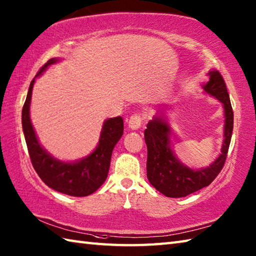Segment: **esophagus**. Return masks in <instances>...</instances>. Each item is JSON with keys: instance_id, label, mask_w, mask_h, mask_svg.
<instances>
[{"instance_id": "esophagus-1", "label": "esophagus", "mask_w": 256, "mask_h": 256, "mask_svg": "<svg viewBox=\"0 0 256 256\" xmlns=\"http://www.w3.org/2000/svg\"><path fill=\"white\" fill-rule=\"evenodd\" d=\"M143 123V118L140 114H133V116L128 120V128L131 130H138L140 128Z\"/></svg>"}]
</instances>
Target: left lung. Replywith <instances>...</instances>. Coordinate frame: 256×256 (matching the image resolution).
Returning <instances> with one entry per match:
<instances>
[{"mask_svg": "<svg viewBox=\"0 0 256 256\" xmlns=\"http://www.w3.org/2000/svg\"><path fill=\"white\" fill-rule=\"evenodd\" d=\"M209 81L202 86L206 94L218 99L224 108V140L221 154L212 164L192 170L178 160L170 146V126L165 114L155 116L144 132L148 146V179L166 197L180 198L202 189L214 180L224 167L233 131V111L224 78L218 70H210Z\"/></svg>", "mask_w": 256, "mask_h": 256, "instance_id": "8db88e82", "label": "left lung"}]
</instances>
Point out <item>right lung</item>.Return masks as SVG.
Listing matches in <instances>:
<instances>
[{
    "instance_id": "1",
    "label": "right lung",
    "mask_w": 256,
    "mask_h": 256,
    "mask_svg": "<svg viewBox=\"0 0 256 256\" xmlns=\"http://www.w3.org/2000/svg\"><path fill=\"white\" fill-rule=\"evenodd\" d=\"M59 59L52 58L37 72L30 84L28 94L22 111V125L32 165L38 176L48 187L74 197H86L101 187L108 177L112 150L123 135V118H108L103 123L99 144L84 158L76 162H62L52 157L38 142L30 116L32 91L35 79L45 72L48 66Z\"/></svg>"
}]
</instances>
